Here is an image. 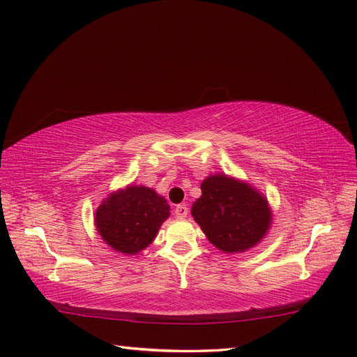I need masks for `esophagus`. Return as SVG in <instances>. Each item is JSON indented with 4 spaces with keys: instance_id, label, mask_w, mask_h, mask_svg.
<instances>
[{
    "instance_id": "34e87169",
    "label": "esophagus",
    "mask_w": 357,
    "mask_h": 357,
    "mask_svg": "<svg viewBox=\"0 0 357 357\" xmlns=\"http://www.w3.org/2000/svg\"><path fill=\"white\" fill-rule=\"evenodd\" d=\"M187 215H188L187 206H178L176 208H174V216H176L178 219H184V218H187Z\"/></svg>"
}]
</instances>
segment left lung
<instances>
[{
	"instance_id": "8db88e82",
	"label": "left lung",
	"mask_w": 357,
	"mask_h": 357,
	"mask_svg": "<svg viewBox=\"0 0 357 357\" xmlns=\"http://www.w3.org/2000/svg\"><path fill=\"white\" fill-rule=\"evenodd\" d=\"M201 190L192 216L221 252L242 253L267 234L271 225L268 201L250 184L216 173L202 181Z\"/></svg>"
}]
</instances>
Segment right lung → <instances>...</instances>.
I'll return each instance as SVG.
<instances>
[{
    "label": "right lung",
    "mask_w": 357,
    "mask_h": 357,
    "mask_svg": "<svg viewBox=\"0 0 357 357\" xmlns=\"http://www.w3.org/2000/svg\"><path fill=\"white\" fill-rule=\"evenodd\" d=\"M170 216V206L153 188L128 185L110 193L96 208L95 225L105 244L124 255H136L156 238Z\"/></svg>",
    "instance_id": "right-lung-1"
}]
</instances>
